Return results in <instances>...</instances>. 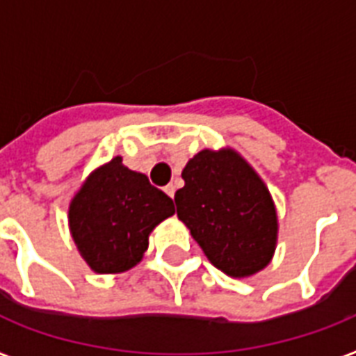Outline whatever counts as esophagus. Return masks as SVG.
Masks as SVG:
<instances>
[{
  "mask_svg": "<svg viewBox=\"0 0 356 356\" xmlns=\"http://www.w3.org/2000/svg\"><path fill=\"white\" fill-rule=\"evenodd\" d=\"M164 192H166L170 197H173V195H175V186H173V184H166V186H164Z\"/></svg>",
  "mask_w": 356,
  "mask_h": 356,
  "instance_id": "esophagus-1",
  "label": "esophagus"
}]
</instances>
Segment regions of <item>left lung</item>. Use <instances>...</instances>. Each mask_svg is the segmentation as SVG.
<instances>
[{
	"label": "left lung",
	"mask_w": 356,
	"mask_h": 356,
	"mask_svg": "<svg viewBox=\"0 0 356 356\" xmlns=\"http://www.w3.org/2000/svg\"><path fill=\"white\" fill-rule=\"evenodd\" d=\"M175 192L179 220L207 259L229 277H251L270 264L279 220L270 190L233 147L203 149L186 162Z\"/></svg>",
	"instance_id": "left-lung-1"
}]
</instances>
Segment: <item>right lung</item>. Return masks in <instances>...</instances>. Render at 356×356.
I'll list each match as a JSON object with an SVG mask.
<instances>
[{"mask_svg":"<svg viewBox=\"0 0 356 356\" xmlns=\"http://www.w3.org/2000/svg\"><path fill=\"white\" fill-rule=\"evenodd\" d=\"M175 214L173 201L144 173L114 156L83 181L70 201V234L96 273H122L138 264L149 234Z\"/></svg>","mask_w":356,"mask_h":356,"instance_id":"1","label":"right lung"}]
</instances>
